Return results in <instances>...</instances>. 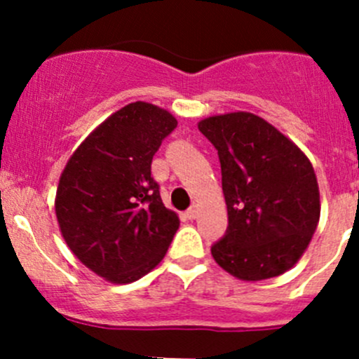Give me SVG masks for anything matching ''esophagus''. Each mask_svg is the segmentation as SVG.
Here are the masks:
<instances>
[{
  "label": "esophagus",
  "mask_w": 359,
  "mask_h": 359,
  "mask_svg": "<svg viewBox=\"0 0 359 359\" xmlns=\"http://www.w3.org/2000/svg\"><path fill=\"white\" fill-rule=\"evenodd\" d=\"M186 217H187V219H189V220L196 219V217H198V206H196V205L191 206V208L186 212Z\"/></svg>",
  "instance_id": "obj_1"
}]
</instances>
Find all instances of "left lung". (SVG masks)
Returning <instances> with one entry per match:
<instances>
[{"label": "left lung", "instance_id": "left-lung-1", "mask_svg": "<svg viewBox=\"0 0 359 359\" xmlns=\"http://www.w3.org/2000/svg\"><path fill=\"white\" fill-rule=\"evenodd\" d=\"M200 132L217 149L227 205L226 234L212 245L222 269L245 281L288 271L320 220V191L306 154L250 112L212 116Z\"/></svg>", "mask_w": 359, "mask_h": 359}]
</instances>
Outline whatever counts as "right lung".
Returning a JSON list of instances; mask_svg holds the SVG:
<instances>
[{
  "label": "right lung",
  "mask_w": 359,
  "mask_h": 359,
  "mask_svg": "<svg viewBox=\"0 0 359 359\" xmlns=\"http://www.w3.org/2000/svg\"><path fill=\"white\" fill-rule=\"evenodd\" d=\"M177 119L133 102L97 126L60 175L55 213L71 252L112 283H132L161 262L179 217L151 177L153 156Z\"/></svg>",
  "instance_id": "add662e5"
}]
</instances>
